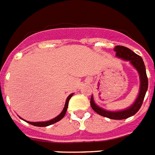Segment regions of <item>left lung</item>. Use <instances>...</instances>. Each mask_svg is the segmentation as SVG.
Wrapping results in <instances>:
<instances>
[{
    "label": "left lung",
    "instance_id": "left-lung-1",
    "mask_svg": "<svg viewBox=\"0 0 155 155\" xmlns=\"http://www.w3.org/2000/svg\"><path fill=\"white\" fill-rule=\"evenodd\" d=\"M114 51L116 52V55L117 57L122 58L123 60H127V61H130L131 64L133 65L138 71L140 74V79L139 95L137 97V101H135L134 104H132L129 109H127L125 110H123V111L111 112V111H106L104 109H101L95 104L92 96L91 98V106L95 112H96L101 116H103V117H109L110 119L121 120V119H125V118L131 117L132 115L136 114L138 112V110L140 109L144 98H145L146 91L148 89V78L146 75L144 61L140 55L134 53L133 51L127 47L123 46H116L114 48Z\"/></svg>",
    "mask_w": 155,
    "mask_h": 155
}]
</instances>
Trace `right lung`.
I'll return each instance as SVG.
<instances>
[{
  "label": "right lung",
  "mask_w": 155,
  "mask_h": 155,
  "mask_svg": "<svg viewBox=\"0 0 155 155\" xmlns=\"http://www.w3.org/2000/svg\"><path fill=\"white\" fill-rule=\"evenodd\" d=\"M72 95L73 94H71L68 96V98H67V101H66V103H65L64 108L63 109V111L61 112L59 116H57L56 117H54V119H52V120L47 121V122H39V123H32V122H28L30 124H32L33 126H37V127H46L49 126V125H51V124H54V123H57V122H59L60 120H61L63 117H64L65 114H66V111H67V109H68V101L70 100V98L72 97Z\"/></svg>",
  "instance_id": "obj_1"
}]
</instances>
